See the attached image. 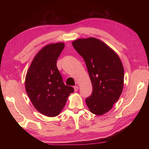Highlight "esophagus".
<instances>
[{"instance_id": "esophagus-1", "label": "esophagus", "mask_w": 149, "mask_h": 149, "mask_svg": "<svg viewBox=\"0 0 149 149\" xmlns=\"http://www.w3.org/2000/svg\"><path fill=\"white\" fill-rule=\"evenodd\" d=\"M78 89H79V87L78 86H75L74 87V91L75 92H76L78 90Z\"/></svg>"}]
</instances>
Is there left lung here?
<instances>
[{"label": "left lung", "instance_id": "left-lung-1", "mask_svg": "<svg viewBox=\"0 0 149 149\" xmlns=\"http://www.w3.org/2000/svg\"><path fill=\"white\" fill-rule=\"evenodd\" d=\"M86 65L93 93L86 103L90 112L100 116L109 111L123 92L124 70L116 52L94 37L78 38L72 42Z\"/></svg>", "mask_w": 149, "mask_h": 149}]
</instances>
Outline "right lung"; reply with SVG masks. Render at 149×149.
Returning a JSON list of instances; mask_svg holds the SVG:
<instances>
[{
	"mask_svg": "<svg viewBox=\"0 0 149 149\" xmlns=\"http://www.w3.org/2000/svg\"><path fill=\"white\" fill-rule=\"evenodd\" d=\"M64 42L47 45L36 54L25 76V90L34 107L44 116L60 114L74 89L66 86L56 66Z\"/></svg>",
	"mask_w": 149,
	"mask_h": 149,
	"instance_id": "right-lung-1",
	"label": "right lung"
}]
</instances>
